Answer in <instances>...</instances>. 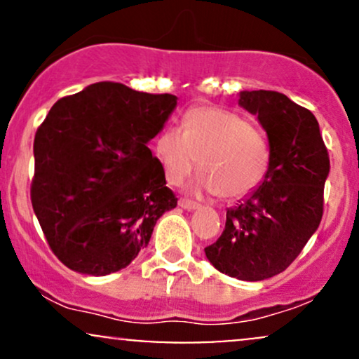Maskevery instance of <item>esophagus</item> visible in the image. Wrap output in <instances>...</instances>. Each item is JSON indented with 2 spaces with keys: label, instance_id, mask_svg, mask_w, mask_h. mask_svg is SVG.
<instances>
[{
  "label": "esophagus",
  "instance_id": "1",
  "mask_svg": "<svg viewBox=\"0 0 359 359\" xmlns=\"http://www.w3.org/2000/svg\"><path fill=\"white\" fill-rule=\"evenodd\" d=\"M179 205L182 209H185V211H194V209L199 208V204L194 203V201H189V199H180L179 201Z\"/></svg>",
  "mask_w": 359,
  "mask_h": 359
}]
</instances>
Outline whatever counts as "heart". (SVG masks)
<instances>
[{
  "label": "heart",
  "mask_w": 359,
  "mask_h": 359,
  "mask_svg": "<svg viewBox=\"0 0 359 359\" xmlns=\"http://www.w3.org/2000/svg\"><path fill=\"white\" fill-rule=\"evenodd\" d=\"M156 156L168 182L179 184L199 163L204 168L194 180L196 192H219L240 199L257 191L270 167L265 135L234 111L199 106L185 114L184 128L168 125L155 140Z\"/></svg>",
  "instance_id": "1"
}]
</instances>
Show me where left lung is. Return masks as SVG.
Masks as SVG:
<instances>
[{"label": "left lung", "mask_w": 359, "mask_h": 359, "mask_svg": "<svg viewBox=\"0 0 359 359\" xmlns=\"http://www.w3.org/2000/svg\"><path fill=\"white\" fill-rule=\"evenodd\" d=\"M238 104L265 130L269 174L226 211L224 231L204 251L221 273L258 282L285 270L319 228L329 155L314 114L285 94L241 90Z\"/></svg>", "instance_id": "8db88e82"}]
</instances>
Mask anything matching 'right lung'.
I'll use <instances>...</instances> for the list:
<instances>
[{"mask_svg": "<svg viewBox=\"0 0 359 359\" xmlns=\"http://www.w3.org/2000/svg\"><path fill=\"white\" fill-rule=\"evenodd\" d=\"M177 96L97 82L52 106L34 142L32 205L55 257L77 273L126 269L177 205L148 143Z\"/></svg>", "mask_w": 359, "mask_h": 359, "instance_id": "add662e5", "label": "right lung"}]
</instances>
